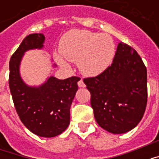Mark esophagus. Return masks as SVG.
<instances>
[{"label":"esophagus","mask_w":159,"mask_h":159,"mask_svg":"<svg viewBox=\"0 0 159 159\" xmlns=\"http://www.w3.org/2000/svg\"><path fill=\"white\" fill-rule=\"evenodd\" d=\"M77 84H78V87H80V88H84V87H85V84L83 83V79H80L79 81H78Z\"/></svg>","instance_id":"34e87169"}]
</instances>
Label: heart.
I'll list each match as a JSON object with an SVG mask.
<instances>
[{
    "label": "heart",
    "mask_w": 159,
    "mask_h": 159,
    "mask_svg": "<svg viewBox=\"0 0 159 159\" xmlns=\"http://www.w3.org/2000/svg\"><path fill=\"white\" fill-rule=\"evenodd\" d=\"M59 52L67 60L78 63L83 74L97 76L111 65L115 54V44L110 35L74 30L61 38ZM57 60L60 65H66L60 57H57Z\"/></svg>",
    "instance_id": "1"
}]
</instances>
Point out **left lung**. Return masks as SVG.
Instances as JSON below:
<instances>
[{
  "mask_svg": "<svg viewBox=\"0 0 159 159\" xmlns=\"http://www.w3.org/2000/svg\"><path fill=\"white\" fill-rule=\"evenodd\" d=\"M83 82L91 93L95 120L102 129L123 134L140 123L147 103V72L132 47L120 42L112 64Z\"/></svg>",
  "mask_w": 159,
  "mask_h": 159,
  "instance_id": "1",
  "label": "left lung"
}]
</instances>
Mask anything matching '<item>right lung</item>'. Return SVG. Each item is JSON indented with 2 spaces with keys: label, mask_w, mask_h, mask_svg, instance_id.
<instances>
[{
  "label": "right lung",
  "mask_w": 159,
  "mask_h": 159,
  "mask_svg": "<svg viewBox=\"0 0 159 159\" xmlns=\"http://www.w3.org/2000/svg\"><path fill=\"white\" fill-rule=\"evenodd\" d=\"M45 37L30 34L23 40L9 62V88L16 111L24 125L42 137L62 134L70 123V108L78 89V76L59 80L50 76L39 88L29 87L19 75V64L25 51L42 48Z\"/></svg>",
  "instance_id": "add662e5"
}]
</instances>
